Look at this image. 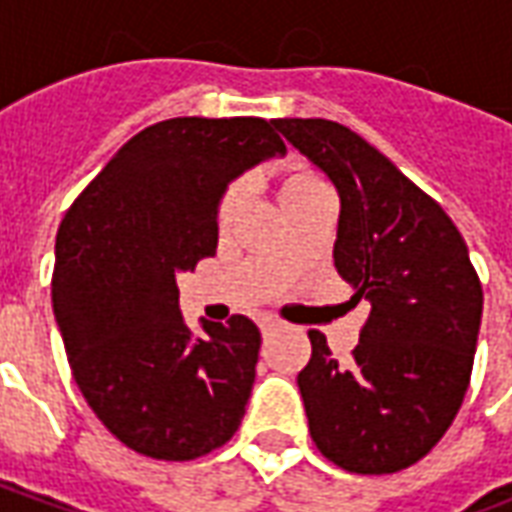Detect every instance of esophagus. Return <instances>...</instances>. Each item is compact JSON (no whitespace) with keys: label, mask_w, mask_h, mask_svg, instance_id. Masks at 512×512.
Segmentation results:
<instances>
[{"label":"esophagus","mask_w":512,"mask_h":512,"mask_svg":"<svg viewBox=\"0 0 512 512\" xmlns=\"http://www.w3.org/2000/svg\"><path fill=\"white\" fill-rule=\"evenodd\" d=\"M277 326H279L277 318H268V315H266V318H260V332H263V334H271L274 329H277Z\"/></svg>","instance_id":"34e87169"}]
</instances>
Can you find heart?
<instances>
[{"label": "heart", "mask_w": 512, "mask_h": 512, "mask_svg": "<svg viewBox=\"0 0 512 512\" xmlns=\"http://www.w3.org/2000/svg\"><path fill=\"white\" fill-rule=\"evenodd\" d=\"M323 186H326V183H323L312 169L296 164V167L285 169V175H282V200L285 202L299 200V197H304V194H310V191L315 189H323ZM244 197H246L244 180H233V183L222 191L219 205H216V222H219V227H227V224L233 222V216L238 213V208H241Z\"/></svg>", "instance_id": "1"}]
</instances>
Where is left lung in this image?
I'll return each mask as SVG.
<instances>
[{
	"label": "left lung",
	"mask_w": 512,
	"mask_h": 512,
	"mask_svg": "<svg viewBox=\"0 0 512 512\" xmlns=\"http://www.w3.org/2000/svg\"><path fill=\"white\" fill-rule=\"evenodd\" d=\"M274 128L340 194L334 268L370 301L351 362L321 332L299 373L310 436L345 472L392 474L425 458L469 389L483 285L439 202L351 128L282 117Z\"/></svg>",
	"instance_id": "left-lung-1"
}]
</instances>
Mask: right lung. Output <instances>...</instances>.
I'll return each instance as SVG.
<instances>
[{"mask_svg": "<svg viewBox=\"0 0 512 512\" xmlns=\"http://www.w3.org/2000/svg\"><path fill=\"white\" fill-rule=\"evenodd\" d=\"M277 153L274 120H161L128 139L65 213L54 318L87 406L128 450L194 461L241 425L260 332L233 315L191 337L175 277L216 252L227 183Z\"/></svg>", "mask_w": 512, "mask_h": 512, "instance_id": "obj_1", "label": "right lung"}]
</instances>
